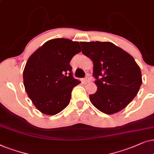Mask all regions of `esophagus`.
<instances>
[{
    "mask_svg": "<svg viewBox=\"0 0 154 154\" xmlns=\"http://www.w3.org/2000/svg\"><path fill=\"white\" fill-rule=\"evenodd\" d=\"M90 81H91V78H90L89 76H87V77H86L84 79V80H83V82L85 83H88Z\"/></svg>",
    "mask_w": 154,
    "mask_h": 154,
    "instance_id": "obj_1",
    "label": "esophagus"
}]
</instances>
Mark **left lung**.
Instances as JSON below:
<instances>
[{
	"label": "left lung",
	"mask_w": 154,
	"mask_h": 154,
	"mask_svg": "<svg viewBox=\"0 0 154 154\" xmlns=\"http://www.w3.org/2000/svg\"><path fill=\"white\" fill-rule=\"evenodd\" d=\"M82 52L93 61L97 91L91 103L106 114L116 113L132 101L140 88L141 69L128 52L108 42H79Z\"/></svg>",
	"instance_id": "left-lung-1"
}]
</instances>
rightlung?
<instances>
[{"label": "right lung", "mask_w": 154, "mask_h": 154, "mask_svg": "<svg viewBox=\"0 0 154 154\" xmlns=\"http://www.w3.org/2000/svg\"><path fill=\"white\" fill-rule=\"evenodd\" d=\"M81 51L79 42L53 38L29 58L23 71L24 86L41 112L54 116L68 106L73 87L81 83L72 77L69 63Z\"/></svg>", "instance_id": "add662e5"}]
</instances>
